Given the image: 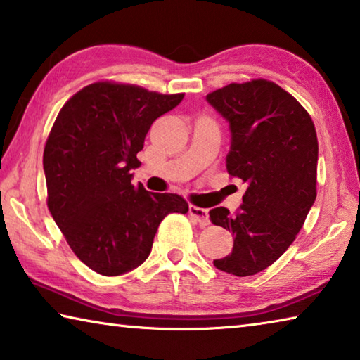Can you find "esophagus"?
<instances>
[{"label":"esophagus","instance_id":"1","mask_svg":"<svg viewBox=\"0 0 360 360\" xmlns=\"http://www.w3.org/2000/svg\"><path fill=\"white\" fill-rule=\"evenodd\" d=\"M188 214H191L195 219V221H197L200 225H202V227H205V225L210 224L208 210L200 208V206L191 205V206H188Z\"/></svg>","mask_w":360,"mask_h":360}]
</instances>
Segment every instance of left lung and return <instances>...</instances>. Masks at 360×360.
Returning a JSON list of instances; mask_svg holds the SVG:
<instances>
[{"label": "left lung", "mask_w": 360, "mask_h": 360, "mask_svg": "<svg viewBox=\"0 0 360 360\" xmlns=\"http://www.w3.org/2000/svg\"><path fill=\"white\" fill-rule=\"evenodd\" d=\"M206 100L230 125L227 172L248 184L235 214L222 206L210 211L211 222L235 236L214 266L251 276L288 251L311 210L318 136L307 109L265 79L229 84Z\"/></svg>", "instance_id": "8db88e82"}]
</instances>
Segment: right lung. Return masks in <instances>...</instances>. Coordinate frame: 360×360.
Masks as SVG:
<instances>
[{
    "instance_id": "right-lung-1",
    "label": "right lung",
    "mask_w": 360,
    "mask_h": 360,
    "mask_svg": "<svg viewBox=\"0 0 360 360\" xmlns=\"http://www.w3.org/2000/svg\"><path fill=\"white\" fill-rule=\"evenodd\" d=\"M182 98L103 81L72 95L53 122L42 157L47 208L72 252L103 276L141 265L165 216L188 211L179 195L133 186L130 173L152 122Z\"/></svg>"
}]
</instances>
